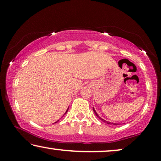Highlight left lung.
Masks as SVG:
<instances>
[{
    "label": "left lung",
    "mask_w": 161,
    "mask_h": 161,
    "mask_svg": "<svg viewBox=\"0 0 161 161\" xmlns=\"http://www.w3.org/2000/svg\"><path fill=\"white\" fill-rule=\"evenodd\" d=\"M93 111H94V114H96V116H97V117H98L99 119H100L101 121H103V122H105V123H107V124H113V125H117V124H115V123H111V122H107V121H105V120H104V119H102V118H101V117H100V116H98V114H97V112H96L95 111H94V108H93Z\"/></svg>",
    "instance_id": "left-lung-1"
}]
</instances>
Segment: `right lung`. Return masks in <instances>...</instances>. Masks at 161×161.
I'll use <instances>...</instances> for the list:
<instances>
[{
	"label": "right lung",
	"mask_w": 161,
	"mask_h": 161,
	"mask_svg": "<svg viewBox=\"0 0 161 161\" xmlns=\"http://www.w3.org/2000/svg\"><path fill=\"white\" fill-rule=\"evenodd\" d=\"M67 111H68V109L67 110V111H66V113H67ZM66 113H65V114H66Z\"/></svg>",
	"instance_id": "obj_1"
}]
</instances>
